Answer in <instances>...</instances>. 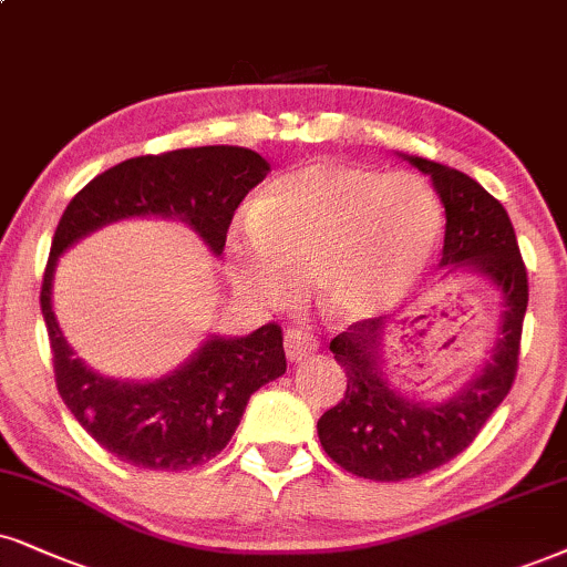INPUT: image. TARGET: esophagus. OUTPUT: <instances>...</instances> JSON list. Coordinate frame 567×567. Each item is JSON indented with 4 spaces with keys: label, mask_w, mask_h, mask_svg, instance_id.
Returning a JSON list of instances; mask_svg holds the SVG:
<instances>
[{
    "label": "esophagus",
    "mask_w": 567,
    "mask_h": 567,
    "mask_svg": "<svg viewBox=\"0 0 567 567\" xmlns=\"http://www.w3.org/2000/svg\"><path fill=\"white\" fill-rule=\"evenodd\" d=\"M319 350V340L313 334L300 332V329H288L285 332V353L292 363L306 361L308 355H313Z\"/></svg>",
    "instance_id": "1"
}]
</instances>
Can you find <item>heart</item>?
Wrapping results in <instances>:
<instances>
[{"label":"heart","mask_w":567,"mask_h":567,"mask_svg":"<svg viewBox=\"0 0 567 567\" xmlns=\"http://www.w3.org/2000/svg\"><path fill=\"white\" fill-rule=\"evenodd\" d=\"M248 238L227 243L240 296L285 306L311 277L321 311L361 321L419 282L442 235V206L421 177L313 162L275 177L248 209Z\"/></svg>","instance_id":"1"}]
</instances>
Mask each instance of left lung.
I'll return each instance as SVG.
<instances>
[{
  "label": "left lung",
  "mask_w": 567,
  "mask_h": 567,
  "mask_svg": "<svg viewBox=\"0 0 567 567\" xmlns=\"http://www.w3.org/2000/svg\"><path fill=\"white\" fill-rule=\"evenodd\" d=\"M432 177L444 206V277L468 271L499 296V329L489 361L442 403L400 392L384 369V334L392 317L363 319L329 342L346 369V398L319 419L324 453L350 474L374 482H403L461 455L511 392L518 371L528 279L511 217L474 177L444 164L400 154Z\"/></svg>",
  "instance_id": "1"
}]
</instances>
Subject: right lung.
Returning <instances> with one entry per match:
<instances>
[{
    "label": "right lung",
    "instance_id": "add662e5",
    "mask_svg": "<svg viewBox=\"0 0 567 567\" xmlns=\"http://www.w3.org/2000/svg\"><path fill=\"white\" fill-rule=\"evenodd\" d=\"M267 175L269 162L250 148H177L114 164L64 209L41 285L56 390L78 424L120 461L185 471L219 455L250 395L288 369L282 329L264 324L246 337L209 334L175 371L148 382L104 377L75 358L54 317L56 261L91 233L133 217L185 221L212 256H219L235 209Z\"/></svg>",
    "mask_w": 567,
    "mask_h": 567
}]
</instances>
